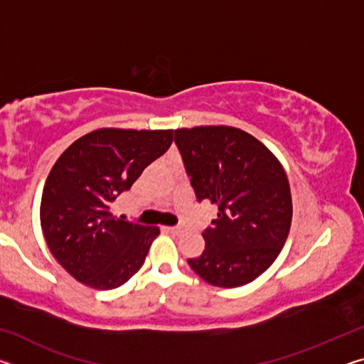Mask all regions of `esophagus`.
Wrapping results in <instances>:
<instances>
[{
    "label": "esophagus",
    "instance_id": "obj_1",
    "mask_svg": "<svg viewBox=\"0 0 364 364\" xmlns=\"http://www.w3.org/2000/svg\"><path fill=\"white\" fill-rule=\"evenodd\" d=\"M167 230L171 232V234H181L183 232V228L181 226H170V228H167Z\"/></svg>",
    "mask_w": 364,
    "mask_h": 364
}]
</instances>
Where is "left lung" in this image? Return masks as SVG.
<instances>
[{
  "instance_id": "left-lung-1",
  "label": "left lung",
  "mask_w": 364,
  "mask_h": 364,
  "mask_svg": "<svg viewBox=\"0 0 364 364\" xmlns=\"http://www.w3.org/2000/svg\"><path fill=\"white\" fill-rule=\"evenodd\" d=\"M197 200L218 207L202 232L205 249L188 258L208 284L239 287L264 273L284 247L292 197L278 157L247 132L226 125L175 130Z\"/></svg>"
}]
</instances>
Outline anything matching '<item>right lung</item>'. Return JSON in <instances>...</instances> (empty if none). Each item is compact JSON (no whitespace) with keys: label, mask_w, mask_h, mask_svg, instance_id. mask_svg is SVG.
<instances>
[{"label":"right lung","mask_w":364,"mask_h":364,"mask_svg":"<svg viewBox=\"0 0 364 364\" xmlns=\"http://www.w3.org/2000/svg\"><path fill=\"white\" fill-rule=\"evenodd\" d=\"M171 143L173 130L100 128L73 141L53 165L41 196V231L78 282L110 291L143 267L159 228L128 223L110 207Z\"/></svg>","instance_id":"right-lung-1"}]
</instances>
